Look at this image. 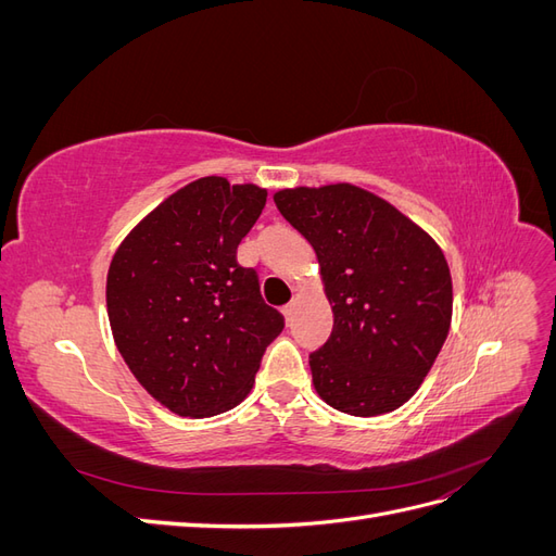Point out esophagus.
I'll return each mask as SVG.
<instances>
[{
    "label": "esophagus",
    "instance_id": "34e87169",
    "mask_svg": "<svg viewBox=\"0 0 556 556\" xmlns=\"http://www.w3.org/2000/svg\"><path fill=\"white\" fill-rule=\"evenodd\" d=\"M294 311H296V299H292V301H290V304L282 308V315H285V317H288V323H290V319H292Z\"/></svg>",
    "mask_w": 556,
    "mask_h": 556
}]
</instances>
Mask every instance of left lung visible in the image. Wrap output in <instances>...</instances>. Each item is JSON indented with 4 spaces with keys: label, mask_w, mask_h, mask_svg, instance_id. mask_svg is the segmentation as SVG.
I'll return each mask as SVG.
<instances>
[{
    "label": "left lung",
    "mask_w": 556,
    "mask_h": 556,
    "mask_svg": "<svg viewBox=\"0 0 556 556\" xmlns=\"http://www.w3.org/2000/svg\"><path fill=\"white\" fill-rule=\"evenodd\" d=\"M274 201L313 245L333 311L331 336L308 357L317 394L357 417L396 410L447 339L452 278L443 250L355 185L280 190Z\"/></svg>",
    "instance_id": "obj_1"
}]
</instances>
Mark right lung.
<instances>
[{
    "label": "right lung",
    "mask_w": 556,
    "mask_h": 556,
    "mask_svg": "<svg viewBox=\"0 0 556 556\" xmlns=\"http://www.w3.org/2000/svg\"><path fill=\"white\" fill-rule=\"evenodd\" d=\"M266 190L206 176L129 231L106 278L113 339L150 396L182 417L220 415L248 396L282 315L255 268L237 262Z\"/></svg>",
    "instance_id": "obj_1"
}]
</instances>
